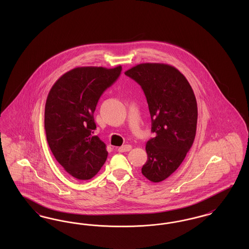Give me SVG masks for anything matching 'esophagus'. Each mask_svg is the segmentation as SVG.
<instances>
[{"mask_svg": "<svg viewBox=\"0 0 249 249\" xmlns=\"http://www.w3.org/2000/svg\"><path fill=\"white\" fill-rule=\"evenodd\" d=\"M131 149V145L130 144H125V145H122L119 147V152H128Z\"/></svg>", "mask_w": 249, "mask_h": 249, "instance_id": "esophagus-1", "label": "esophagus"}]
</instances>
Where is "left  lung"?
<instances>
[{
  "label": "left lung",
  "mask_w": 249,
  "mask_h": 249,
  "mask_svg": "<svg viewBox=\"0 0 249 249\" xmlns=\"http://www.w3.org/2000/svg\"><path fill=\"white\" fill-rule=\"evenodd\" d=\"M142 87L151 116L154 138L147 141L142 174L159 183L178 169L193 143L198 108L185 75L165 63H140L125 71Z\"/></svg>",
  "instance_id": "8db88e82"
}]
</instances>
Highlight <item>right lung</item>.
Listing matches in <instances>:
<instances>
[{"label":"right lung","mask_w":249,"mask_h":249,"mask_svg":"<svg viewBox=\"0 0 249 249\" xmlns=\"http://www.w3.org/2000/svg\"><path fill=\"white\" fill-rule=\"evenodd\" d=\"M121 69L120 65L76 67L62 74L49 90L45 107L48 145L59 164L77 180L93 178L107 160V144L92 135L93 113Z\"/></svg>","instance_id":"right-lung-1"}]
</instances>
